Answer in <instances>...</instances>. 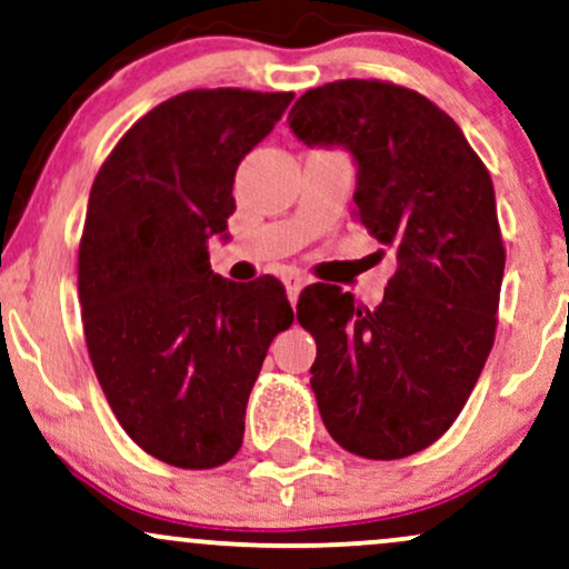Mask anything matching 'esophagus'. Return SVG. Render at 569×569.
Wrapping results in <instances>:
<instances>
[{
  "mask_svg": "<svg viewBox=\"0 0 569 569\" xmlns=\"http://www.w3.org/2000/svg\"><path fill=\"white\" fill-rule=\"evenodd\" d=\"M283 283H286V291H289L291 305H297L299 293H302V289H305L307 280H305L302 276H297V272H289V276H283Z\"/></svg>",
  "mask_w": 569,
  "mask_h": 569,
  "instance_id": "34e87169",
  "label": "esophagus"
}]
</instances>
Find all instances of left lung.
<instances>
[{"mask_svg":"<svg viewBox=\"0 0 569 569\" xmlns=\"http://www.w3.org/2000/svg\"><path fill=\"white\" fill-rule=\"evenodd\" d=\"M289 128L350 152L358 221L396 253L375 310L339 286L299 297L323 426L358 457L415 455L452 426L495 342L506 251L492 179L452 117L390 82L307 90Z\"/></svg>","mask_w":569,"mask_h":569,"instance_id":"obj_1","label":"left lung"}]
</instances>
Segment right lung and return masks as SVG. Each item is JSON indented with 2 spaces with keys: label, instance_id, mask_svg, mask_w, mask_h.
I'll return each mask as SVG.
<instances>
[{
  "label": "right lung",
  "instance_id": "obj_1",
  "mask_svg": "<svg viewBox=\"0 0 569 569\" xmlns=\"http://www.w3.org/2000/svg\"><path fill=\"white\" fill-rule=\"evenodd\" d=\"M293 93L189 90L143 114L98 171L80 243L96 377L126 433L176 468L238 452L267 348L293 310L278 278L234 283L208 262L230 240L240 160Z\"/></svg>",
  "mask_w": 569,
  "mask_h": 569
}]
</instances>
